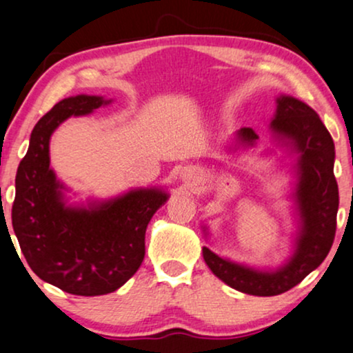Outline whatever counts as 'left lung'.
<instances>
[{"label": "left lung", "instance_id": "left-lung-1", "mask_svg": "<svg viewBox=\"0 0 353 353\" xmlns=\"http://www.w3.org/2000/svg\"><path fill=\"white\" fill-rule=\"evenodd\" d=\"M276 140L292 145L298 153L295 202L300 215L295 252L276 270H256L216 256L203 248L210 270L231 288L254 296H275L296 287L318 269L331 251L337 225L339 187L334 177V141L319 115L292 96L276 97V112L270 123ZM241 143L254 145L259 135L244 127Z\"/></svg>", "mask_w": 353, "mask_h": 353}]
</instances>
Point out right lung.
<instances>
[{"mask_svg":"<svg viewBox=\"0 0 353 353\" xmlns=\"http://www.w3.org/2000/svg\"><path fill=\"white\" fill-rule=\"evenodd\" d=\"M109 102L79 94L53 105L35 123L16 174L11 216L21 251L39 279L71 295L97 296L122 287L143 262L151 216L169 199L163 189H135L88 208L65 205V187L50 169L52 133L71 115Z\"/></svg>","mask_w":353,"mask_h":353,"instance_id":"add662e5","label":"right lung"}]
</instances>
